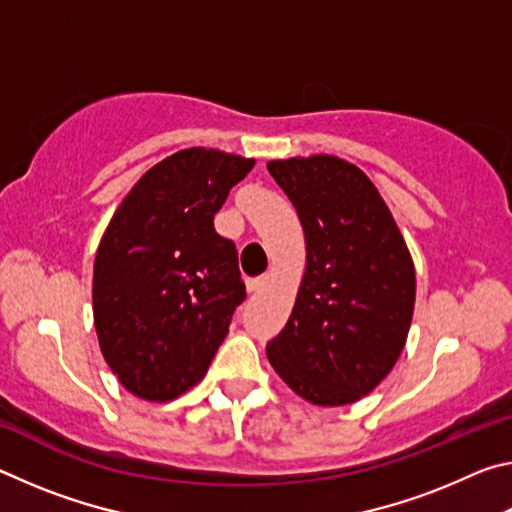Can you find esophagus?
Wrapping results in <instances>:
<instances>
[{
	"label": "esophagus",
	"instance_id": "34e87169",
	"mask_svg": "<svg viewBox=\"0 0 512 512\" xmlns=\"http://www.w3.org/2000/svg\"><path fill=\"white\" fill-rule=\"evenodd\" d=\"M266 284H268V277L266 275L250 277V280H246V289H248V293H257V291H262Z\"/></svg>",
	"mask_w": 512,
	"mask_h": 512
}]
</instances>
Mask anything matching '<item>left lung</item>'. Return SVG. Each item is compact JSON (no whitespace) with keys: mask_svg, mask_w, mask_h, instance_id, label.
Here are the masks:
<instances>
[{"mask_svg":"<svg viewBox=\"0 0 512 512\" xmlns=\"http://www.w3.org/2000/svg\"><path fill=\"white\" fill-rule=\"evenodd\" d=\"M296 207L307 264L296 305L266 345L273 370L316 406L361 400L400 359L415 307V266L372 180L336 155L271 160Z\"/></svg>","mask_w":512,"mask_h":512,"instance_id":"8db88e82","label":"left lung"}]
</instances>
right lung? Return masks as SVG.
<instances>
[{"mask_svg":"<svg viewBox=\"0 0 512 512\" xmlns=\"http://www.w3.org/2000/svg\"><path fill=\"white\" fill-rule=\"evenodd\" d=\"M253 167L203 146L173 153L137 180L103 232L94 329L119 384L140 400L194 388L246 298L237 248L216 235L214 214Z\"/></svg>","mask_w":512,"mask_h":512,"instance_id":"right-lung-1","label":"right lung"}]
</instances>
